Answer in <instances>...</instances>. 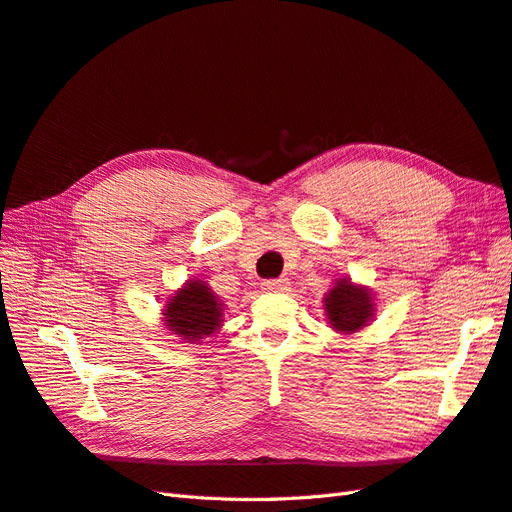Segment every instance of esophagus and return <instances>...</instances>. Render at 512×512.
Returning <instances> with one entry per match:
<instances>
[{"mask_svg": "<svg viewBox=\"0 0 512 512\" xmlns=\"http://www.w3.org/2000/svg\"><path fill=\"white\" fill-rule=\"evenodd\" d=\"M289 287V281L287 279H270V281H264V289L266 291H285Z\"/></svg>", "mask_w": 512, "mask_h": 512, "instance_id": "obj_1", "label": "esophagus"}]
</instances>
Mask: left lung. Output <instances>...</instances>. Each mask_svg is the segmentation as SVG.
<instances>
[{"label":"left lung","instance_id":"8db88e82","mask_svg":"<svg viewBox=\"0 0 512 512\" xmlns=\"http://www.w3.org/2000/svg\"><path fill=\"white\" fill-rule=\"evenodd\" d=\"M324 311L328 324L334 330L341 334H352L369 326L375 304L367 287L354 285L349 279H339L324 298Z\"/></svg>","mask_w":512,"mask_h":512}]
</instances>
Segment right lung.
<instances>
[{
	"label": "right lung",
	"instance_id": "right-lung-1",
	"mask_svg": "<svg viewBox=\"0 0 512 512\" xmlns=\"http://www.w3.org/2000/svg\"><path fill=\"white\" fill-rule=\"evenodd\" d=\"M165 326L171 334H178L184 343H197L223 324V302L214 296L206 281L191 279L167 300Z\"/></svg>",
	"mask_w": 512,
	"mask_h": 512
}]
</instances>
